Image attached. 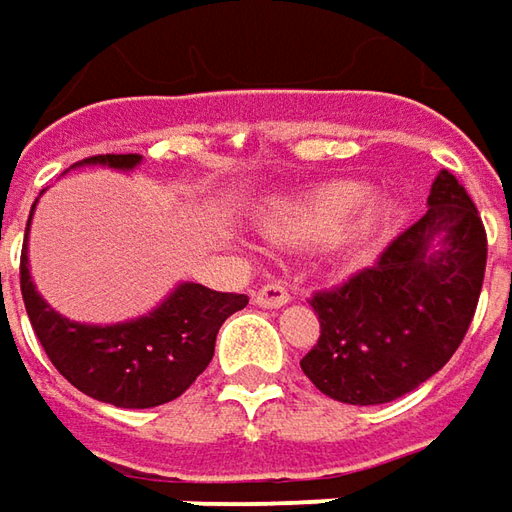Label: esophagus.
Masks as SVG:
<instances>
[{
  "label": "esophagus",
  "instance_id": "obj_1",
  "mask_svg": "<svg viewBox=\"0 0 512 512\" xmlns=\"http://www.w3.org/2000/svg\"><path fill=\"white\" fill-rule=\"evenodd\" d=\"M253 302L259 307H270L273 310V307H285L290 302V293L282 285H265L253 293Z\"/></svg>",
  "mask_w": 512,
  "mask_h": 512
}]
</instances>
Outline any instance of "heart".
<instances>
[{"mask_svg": "<svg viewBox=\"0 0 512 512\" xmlns=\"http://www.w3.org/2000/svg\"><path fill=\"white\" fill-rule=\"evenodd\" d=\"M370 187L353 179H339L310 187L299 196L276 199L262 210V227L267 236L285 245H327L347 230L353 247H370L393 233L402 219V207L393 196H373L367 206ZM360 216L356 217L355 213Z\"/></svg>", "mask_w": 512, "mask_h": 512, "instance_id": "obj_1", "label": "heart"}]
</instances>
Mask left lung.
I'll use <instances>...</instances> for the list:
<instances>
[{
	"label": "left lung",
	"instance_id": "left-lung-1",
	"mask_svg": "<svg viewBox=\"0 0 512 512\" xmlns=\"http://www.w3.org/2000/svg\"><path fill=\"white\" fill-rule=\"evenodd\" d=\"M487 265L479 210L439 170L427 213L373 267L310 299L322 336L302 370L344 404H387L439 373L462 344Z\"/></svg>",
	"mask_w": 512,
	"mask_h": 512
}]
</instances>
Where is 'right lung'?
Segmentation results:
<instances>
[{"label":"right lung","instance_id":"add662e5","mask_svg":"<svg viewBox=\"0 0 512 512\" xmlns=\"http://www.w3.org/2000/svg\"><path fill=\"white\" fill-rule=\"evenodd\" d=\"M96 165L130 173L142 165V156H90L76 162L73 168ZM30 219L19 267L25 310L53 367L90 399L133 410L173 402L196 382L199 373H205L213 359L216 333L222 322L247 305L245 293H216L196 282H179L159 305L136 319L113 325L73 322L53 310L30 279Z\"/></svg>","mask_w":512,"mask_h":512}]
</instances>
